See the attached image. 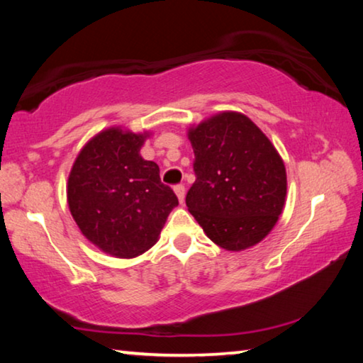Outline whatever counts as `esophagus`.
<instances>
[{
	"label": "esophagus",
	"instance_id": "esophagus-1",
	"mask_svg": "<svg viewBox=\"0 0 363 363\" xmlns=\"http://www.w3.org/2000/svg\"><path fill=\"white\" fill-rule=\"evenodd\" d=\"M174 192L177 195V199H179V201L182 203L184 199H186V187H184L182 184H177V186H174Z\"/></svg>",
	"mask_w": 363,
	"mask_h": 363
}]
</instances>
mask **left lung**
I'll list each match as a JSON object with an SVG mask.
<instances>
[{
  "label": "left lung",
  "instance_id": "1",
  "mask_svg": "<svg viewBox=\"0 0 363 363\" xmlns=\"http://www.w3.org/2000/svg\"><path fill=\"white\" fill-rule=\"evenodd\" d=\"M195 182L186 205L208 238L229 251L259 243L285 205V164L248 116L224 112L189 131Z\"/></svg>",
  "mask_w": 363,
  "mask_h": 363
}]
</instances>
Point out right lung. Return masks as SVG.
<instances>
[{
    "label": "right lung",
    "mask_w": 363,
    "mask_h": 363,
    "mask_svg": "<svg viewBox=\"0 0 363 363\" xmlns=\"http://www.w3.org/2000/svg\"><path fill=\"white\" fill-rule=\"evenodd\" d=\"M145 136L110 128L79 152L69 176L70 213L106 253L134 257L153 247L177 196L160 168L139 155Z\"/></svg>",
    "instance_id": "right-lung-1"
}]
</instances>
